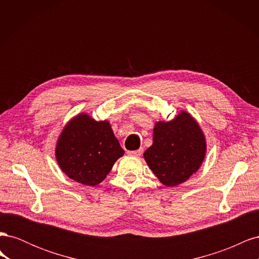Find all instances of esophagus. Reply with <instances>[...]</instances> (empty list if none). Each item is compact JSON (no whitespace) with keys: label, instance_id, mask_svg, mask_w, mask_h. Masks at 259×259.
Instances as JSON below:
<instances>
[{"label":"esophagus","instance_id":"1","mask_svg":"<svg viewBox=\"0 0 259 259\" xmlns=\"http://www.w3.org/2000/svg\"><path fill=\"white\" fill-rule=\"evenodd\" d=\"M144 152V149L140 148L138 149V150H134V151H127V154H131V155H135V156H139L142 155Z\"/></svg>","mask_w":259,"mask_h":259}]
</instances>
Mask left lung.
<instances>
[{"mask_svg": "<svg viewBox=\"0 0 259 259\" xmlns=\"http://www.w3.org/2000/svg\"><path fill=\"white\" fill-rule=\"evenodd\" d=\"M205 149L204 135L198 123L182 112L173 121L155 124L153 144L144 156L163 185L175 187L199 169Z\"/></svg>", "mask_w": 259, "mask_h": 259, "instance_id": "obj_1", "label": "left lung"}]
</instances>
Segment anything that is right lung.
<instances>
[{
	"instance_id": "right-lung-1",
	"label": "right lung",
	"mask_w": 259,
	"mask_h": 259,
	"mask_svg": "<svg viewBox=\"0 0 259 259\" xmlns=\"http://www.w3.org/2000/svg\"><path fill=\"white\" fill-rule=\"evenodd\" d=\"M123 153L109 122H97L84 113L67 124L56 147L64 173L88 186L103 182Z\"/></svg>"
}]
</instances>
